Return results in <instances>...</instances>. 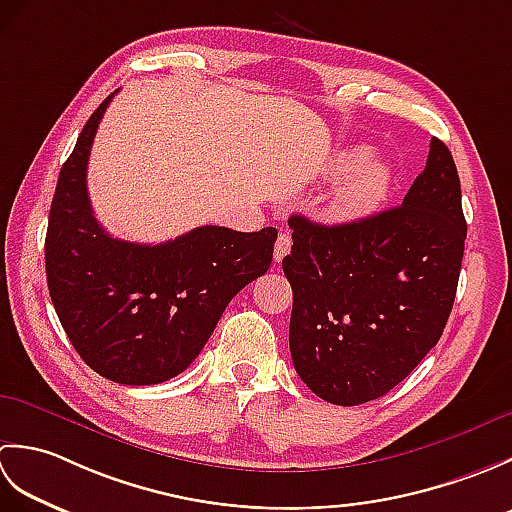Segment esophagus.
Returning a JSON list of instances; mask_svg holds the SVG:
<instances>
[{"label":"esophagus","instance_id":"34e87169","mask_svg":"<svg viewBox=\"0 0 512 512\" xmlns=\"http://www.w3.org/2000/svg\"><path fill=\"white\" fill-rule=\"evenodd\" d=\"M290 246H292V237L288 233H279L277 242H275V262L279 264L281 259H284L290 253Z\"/></svg>","mask_w":512,"mask_h":512}]
</instances>
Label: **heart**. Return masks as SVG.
<instances>
[{
	"label": "heart",
	"instance_id": "heart-1",
	"mask_svg": "<svg viewBox=\"0 0 512 512\" xmlns=\"http://www.w3.org/2000/svg\"><path fill=\"white\" fill-rule=\"evenodd\" d=\"M334 176H347L332 195L328 215L336 222H356L374 215L385 204L391 189V171L383 160L363 149L343 151L332 162Z\"/></svg>",
	"mask_w": 512,
	"mask_h": 512
}]
</instances>
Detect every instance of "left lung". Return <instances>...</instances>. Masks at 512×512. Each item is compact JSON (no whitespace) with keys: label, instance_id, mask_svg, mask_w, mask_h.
I'll list each match as a JSON object with an SVG mask.
<instances>
[{"label":"left lung","instance_id":"left-lung-1","mask_svg":"<svg viewBox=\"0 0 512 512\" xmlns=\"http://www.w3.org/2000/svg\"><path fill=\"white\" fill-rule=\"evenodd\" d=\"M290 354L332 405L385 396L440 341L458 290L466 220L458 169L433 138L400 206L325 226L292 215Z\"/></svg>","mask_w":512,"mask_h":512}]
</instances>
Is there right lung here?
I'll list each match as a JSON object with an SVG mask.
<instances>
[{
	"mask_svg": "<svg viewBox=\"0 0 512 512\" xmlns=\"http://www.w3.org/2000/svg\"><path fill=\"white\" fill-rule=\"evenodd\" d=\"M114 94L61 167L46 233L48 290L70 343L96 374L158 385L193 363L231 299L270 268L277 228L200 226L165 244L107 233L90 204L88 160Z\"/></svg>",
	"mask_w": 512,
	"mask_h": 512,
	"instance_id": "right-lung-1",
	"label": "right lung"
}]
</instances>
